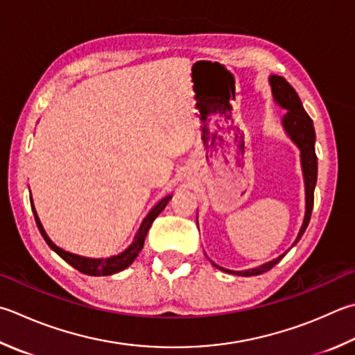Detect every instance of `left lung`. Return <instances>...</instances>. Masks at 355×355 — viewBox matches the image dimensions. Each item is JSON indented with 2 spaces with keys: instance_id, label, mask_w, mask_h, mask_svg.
Segmentation results:
<instances>
[{
  "instance_id": "obj_1",
  "label": "left lung",
  "mask_w": 355,
  "mask_h": 355,
  "mask_svg": "<svg viewBox=\"0 0 355 355\" xmlns=\"http://www.w3.org/2000/svg\"><path fill=\"white\" fill-rule=\"evenodd\" d=\"M269 85L272 88V96L273 102H275L279 108L286 110L287 112L282 119V126L284 132L287 135L293 144H295L297 148L300 150V162H302V171H303V179H304V199H306V211L303 218V224L300 227V232L293 241L289 250L295 245L300 239H302L303 233L306 230L307 224L311 220V213L313 207V190H315L317 185V156H315V130H313L312 119L307 116V112L303 108L302 100H300L297 91L292 88L289 82L284 77L279 76H270L269 77ZM198 219V218H196ZM289 250H286L282 255L277 257L275 259L267 261V263L261 264L258 267H253V269L247 270H229L224 269V267H219L211 261V264L218 267L219 270L233 273V275L239 277H255L261 275L267 270H270L273 266L278 264L279 261L284 258V255Z\"/></svg>"
}]
</instances>
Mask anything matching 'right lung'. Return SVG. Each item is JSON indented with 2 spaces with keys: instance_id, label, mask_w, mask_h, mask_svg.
I'll return each instance as SVG.
<instances>
[{
  "instance_id": "right-lung-1",
  "label": "right lung",
  "mask_w": 355,
  "mask_h": 355,
  "mask_svg": "<svg viewBox=\"0 0 355 355\" xmlns=\"http://www.w3.org/2000/svg\"><path fill=\"white\" fill-rule=\"evenodd\" d=\"M171 198H173V195H166V196L160 199L159 202L150 210L148 215L144 218L142 224H140L139 230L135 235V239H132V243L128 247H126L123 252H120L119 255H112V257H108V258L82 257V255H77V253L66 252L64 249H62V247L53 244L52 239L48 236V233H46L42 220H40V218L37 215V210H35V205H33L32 198H31V205H32V211H33V216H35V223L38 225L40 233H42V236L44 238L46 244H48L60 258H63L66 263L71 264L72 267H76L78 272L85 273V275L106 277V275H112V273L122 272V270L126 269V267L135 263V259L137 258L140 250H142L144 243H145V236L150 230L153 220H155L159 216V213L165 209L166 204H168V200Z\"/></svg>"
}]
</instances>
